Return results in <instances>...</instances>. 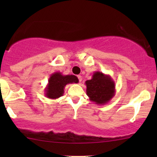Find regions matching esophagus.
I'll return each mask as SVG.
<instances>
[{"label": "esophagus", "mask_w": 157, "mask_h": 157, "mask_svg": "<svg viewBox=\"0 0 157 157\" xmlns=\"http://www.w3.org/2000/svg\"><path fill=\"white\" fill-rule=\"evenodd\" d=\"M78 80H79V81H80V82L81 81H82V77H81V76H80V75H78Z\"/></svg>", "instance_id": "obj_1"}]
</instances>
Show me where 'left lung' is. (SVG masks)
Here are the masks:
<instances>
[{
  "mask_svg": "<svg viewBox=\"0 0 157 157\" xmlns=\"http://www.w3.org/2000/svg\"><path fill=\"white\" fill-rule=\"evenodd\" d=\"M85 84L90 101L96 104H106L115 95L114 81L109 75L102 72H94L92 78L86 81Z\"/></svg>",
  "mask_w": 157,
  "mask_h": 157,
  "instance_id": "8db88e82",
  "label": "left lung"
}]
</instances>
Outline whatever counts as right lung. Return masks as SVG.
<instances>
[{
    "label": "right lung",
    "mask_w": 157,
    "mask_h": 157,
    "mask_svg": "<svg viewBox=\"0 0 157 157\" xmlns=\"http://www.w3.org/2000/svg\"><path fill=\"white\" fill-rule=\"evenodd\" d=\"M78 83V79L74 75H63L55 72L50 76L48 84L45 88V96L51 99H57L63 95L64 89L69 83Z\"/></svg>",
    "instance_id": "add662e5"
}]
</instances>
